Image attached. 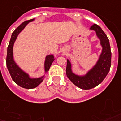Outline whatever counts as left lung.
Wrapping results in <instances>:
<instances>
[{"mask_svg": "<svg viewBox=\"0 0 121 121\" xmlns=\"http://www.w3.org/2000/svg\"><path fill=\"white\" fill-rule=\"evenodd\" d=\"M90 29L96 32L103 46V51L97 64L85 76H79L72 73L71 64L69 60L66 69V74L69 79L75 85L83 90H89L99 85L108 74L111 67L112 52L107 36L97 24H92Z\"/></svg>", "mask_w": 121, "mask_h": 121, "instance_id": "obj_1", "label": "left lung"}]
</instances>
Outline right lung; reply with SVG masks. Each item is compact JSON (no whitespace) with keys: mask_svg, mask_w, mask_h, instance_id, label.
I'll return each mask as SVG.
<instances>
[{"mask_svg":"<svg viewBox=\"0 0 121 121\" xmlns=\"http://www.w3.org/2000/svg\"><path fill=\"white\" fill-rule=\"evenodd\" d=\"M34 20V19L29 20L25 21L20 25L17 28L15 29L12 33L8 47V51H7V57H6V65L12 78L14 82L17 83L18 85L21 86L22 88H27V89H31L36 87L38 85H40L43 81V77L40 78L31 79L29 77L28 74L23 72L17 65H16L13 58V47L14 42L17 39V36L18 35L21 31L24 29L26 25L29 22ZM54 56L52 55H49L46 57L45 62V70L47 72L50 69L52 63L54 61Z\"/></svg>","mask_w":121,"mask_h":121,"instance_id":"add662e5","label":"right lung"}]
</instances>
